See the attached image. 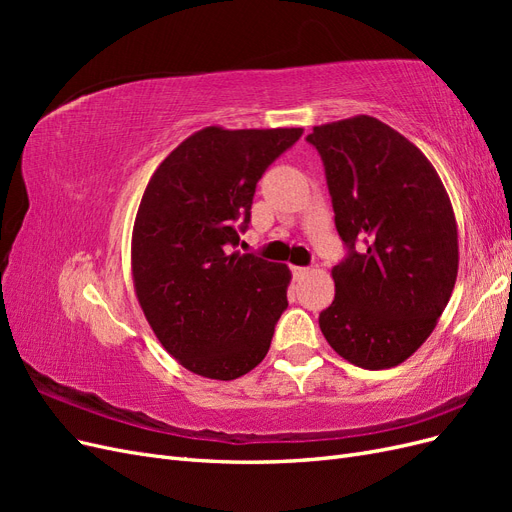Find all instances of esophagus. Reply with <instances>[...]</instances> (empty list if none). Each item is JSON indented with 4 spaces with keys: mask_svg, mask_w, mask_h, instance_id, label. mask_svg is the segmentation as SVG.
Instances as JSON below:
<instances>
[{
    "mask_svg": "<svg viewBox=\"0 0 512 512\" xmlns=\"http://www.w3.org/2000/svg\"><path fill=\"white\" fill-rule=\"evenodd\" d=\"M307 267H292V275L294 277H303V275H307Z\"/></svg>",
    "mask_w": 512,
    "mask_h": 512,
    "instance_id": "esophagus-1",
    "label": "esophagus"
}]
</instances>
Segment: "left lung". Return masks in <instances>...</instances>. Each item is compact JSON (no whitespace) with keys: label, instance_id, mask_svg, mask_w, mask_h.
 Listing matches in <instances>:
<instances>
[{"label":"left lung","instance_id":"1","mask_svg":"<svg viewBox=\"0 0 512 512\" xmlns=\"http://www.w3.org/2000/svg\"><path fill=\"white\" fill-rule=\"evenodd\" d=\"M307 141L324 162L335 226L350 247L331 271L335 299L320 331L356 367H395L425 344L455 288L451 198L425 153L376 117L322 123Z\"/></svg>","mask_w":512,"mask_h":512}]
</instances>
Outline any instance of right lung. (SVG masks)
Here are the masks:
<instances>
[{
    "label": "right lung",
    "instance_id": "right-lung-1",
    "mask_svg": "<svg viewBox=\"0 0 512 512\" xmlns=\"http://www.w3.org/2000/svg\"><path fill=\"white\" fill-rule=\"evenodd\" d=\"M303 128L209 126L151 175L132 230V280L149 327L175 361L235 380L265 359L288 307L290 269L241 254L256 183Z\"/></svg>",
    "mask_w": 512,
    "mask_h": 512
}]
</instances>
